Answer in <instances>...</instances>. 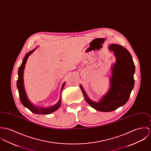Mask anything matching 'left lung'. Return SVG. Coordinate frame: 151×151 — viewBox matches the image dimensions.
Wrapping results in <instances>:
<instances>
[{
    "label": "left lung",
    "instance_id": "1",
    "mask_svg": "<svg viewBox=\"0 0 151 151\" xmlns=\"http://www.w3.org/2000/svg\"><path fill=\"white\" fill-rule=\"evenodd\" d=\"M109 48L116 57V62L112 68L109 92L99 102H94L88 98L80 85L86 102L92 108L102 112H110L124 106L129 100L134 85L135 66L130 52L118 44H111Z\"/></svg>",
    "mask_w": 151,
    "mask_h": 151
}]
</instances>
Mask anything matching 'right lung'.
I'll use <instances>...</instances> for the list:
<instances>
[{
	"mask_svg": "<svg viewBox=\"0 0 151 151\" xmlns=\"http://www.w3.org/2000/svg\"><path fill=\"white\" fill-rule=\"evenodd\" d=\"M35 50H36V48L27 53L25 55L24 59H23L22 63L21 65L19 66V69H18V78L17 82V89L18 90L19 96L21 102L22 103V104H23L24 106L27 107L31 112H32L35 114H44V115L50 114L54 112L55 111L58 110L59 108V107L60 106V104H61V99H59V100L56 104L52 107H50L43 108L41 107L34 106V105L31 104V103L27 99V96L25 89H24V81H23V74H24V70L25 68V66L28 57L29 56V55L33 52V51ZM65 83H63L62 89L63 88V87L65 86Z\"/></svg>",
	"mask_w": 151,
	"mask_h": 151,
	"instance_id": "obj_1",
	"label": "right lung"
}]
</instances>
